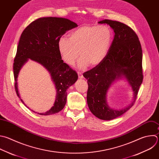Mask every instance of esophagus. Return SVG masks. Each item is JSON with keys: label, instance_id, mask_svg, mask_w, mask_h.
<instances>
[{"label": "esophagus", "instance_id": "34e87169", "mask_svg": "<svg viewBox=\"0 0 159 159\" xmlns=\"http://www.w3.org/2000/svg\"><path fill=\"white\" fill-rule=\"evenodd\" d=\"M77 74H78V76H79V79H83L84 78V76H83V74H82V72H77Z\"/></svg>", "mask_w": 159, "mask_h": 159}]
</instances>
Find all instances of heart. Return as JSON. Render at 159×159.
<instances>
[{
    "mask_svg": "<svg viewBox=\"0 0 159 159\" xmlns=\"http://www.w3.org/2000/svg\"><path fill=\"white\" fill-rule=\"evenodd\" d=\"M113 38L111 28L106 25H82L69 35V39L61 37L57 48L62 59L69 66L78 62L80 69L98 66L106 57Z\"/></svg>",
    "mask_w": 159,
    "mask_h": 159,
    "instance_id": "obj_1",
    "label": "heart"
}]
</instances>
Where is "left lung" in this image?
Here are the masks:
<instances>
[{
    "instance_id": "1",
    "label": "left lung",
    "mask_w": 159,
    "mask_h": 159,
    "mask_svg": "<svg viewBox=\"0 0 159 159\" xmlns=\"http://www.w3.org/2000/svg\"><path fill=\"white\" fill-rule=\"evenodd\" d=\"M99 24H109L115 36L104 60L97 67L85 72L87 79V101L91 112L97 118L110 120L129 110L135 102L143 80L142 50L136 33L122 22L105 19ZM124 75L134 91V101L121 110L110 108L106 101V93L112 81Z\"/></svg>"
}]
</instances>
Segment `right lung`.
Masks as SVG:
<instances>
[{
  "label": "right lung",
  "mask_w": 159,
  "mask_h": 159,
  "mask_svg": "<svg viewBox=\"0 0 159 159\" xmlns=\"http://www.w3.org/2000/svg\"><path fill=\"white\" fill-rule=\"evenodd\" d=\"M77 27V24L67 19L41 17L31 22L21 34L13 66L17 96L20 98L17 82L18 74L29 59L42 64L49 72L56 85L57 92L54 106L44 113H37L39 115L48 116L62 111L67 101V89L78 79L77 72L62 60L57 48L62 36Z\"/></svg>",
  "instance_id": "1"
}]
</instances>
